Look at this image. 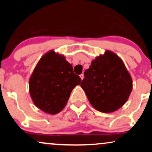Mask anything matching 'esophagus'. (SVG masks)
<instances>
[{"label":"esophagus","instance_id":"esophagus-1","mask_svg":"<svg viewBox=\"0 0 152 152\" xmlns=\"http://www.w3.org/2000/svg\"><path fill=\"white\" fill-rule=\"evenodd\" d=\"M79 76H80V77H81V80H83V78H84V75H83V74H80Z\"/></svg>","mask_w":152,"mask_h":152}]
</instances>
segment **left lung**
Segmentation results:
<instances>
[{"instance_id":"8db88e82","label":"left lung","mask_w":152,"mask_h":152,"mask_svg":"<svg viewBox=\"0 0 152 152\" xmlns=\"http://www.w3.org/2000/svg\"><path fill=\"white\" fill-rule=\"evenodd\" d=\"M81 83L96 109L110 113L121 108L132 90V80L121 59L107 50L96 58Z\"/></svg>"}]
</instances>
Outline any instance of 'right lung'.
Wrapping results in <instances>:
<instances>
[{
	"mask_svg": "<svg viewBox=\"0 0 152 152\" xmlns=\"http://www.w3.org/2000/svg\"><path fill=\"white\" fill-rule=\"evenodd\" d=\"M81 81L64 56L51 50L41 58L31 75V96L40 109L56 114L65 107L73 88Z\"/></svg>",
	"mask_w": 152,
	"mask_h": 152,
	"instance_id": "add662e5",
	"label": "right lung"
}]
</instances>
